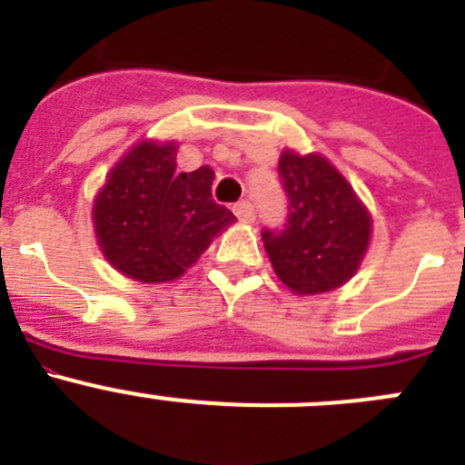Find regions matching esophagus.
I'll use <instances>...</instances> for the list:
<instances>
[{
	"label": "esophagus",
	"instance_id": "34e87169",
	"mask_svg": "<svg viewBox=\"0 0 465 465\" xmlns=\"http://www.w3.org/2000/svg\"><path fill=\"white\" fill-rule=\"evenodd\" d=\"M232 212H235L237 219L244 221V223H252V221L256 219V212H253V204L249 203V200H242V203H237L235 207H232Z\"/></svg>",
	"mask_w": 465,
	"mask_h": 465
}]
</instances>
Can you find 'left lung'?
<instances>
[{"instance_id":"8db88e82","label":"left lung","mask_w":465,"mask_h":465,"mask_svg":"<svg viewBox=\"0 0 465 465\" xmlns=\"http://www.w3.org/2000/svg\"><path fill=\"white\" fill-rule=\"evenodd\" d=\"M279 176L289 197V219L282 230H262L274 272L298 295L338 289L363 261L371 213L323 155L283 151Z\"/></svg>"}]
</instances>
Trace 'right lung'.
Listing matches in <instances>:
<instances>
[{"label": "right lung", "mask_w": 465, "mask_h": 465, "mask_svg": "<svg viewBox=\"0 0 465 465\" xmlns=\"http://www.w3.org/2000/svg\"><path fill=\"white\" fill-rule=\"evenodd\" d=\"M212 167L176 174V143L139 142L109 172L93 207L106 261L143 283L172 282L235 221L213 203Z\"/></svg>", "instance_id": "obj_1"}]
</instances>
